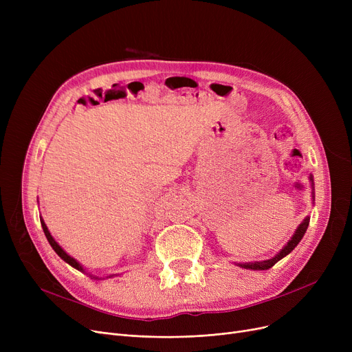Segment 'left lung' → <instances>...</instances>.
<instances>
[{
	"label": "left lung",
	"instance_id": "obj_1",
	"mask_svg": "<svg viewBox=\"0 0 352 352\" xmlns=\"http://www.w3.org/2000/svg\"><path fill=\"white\" fill-rule=\"evenodd\" d=\"M309 179H311V182H312V188H314V181H312V177H309ZM312 197H314V192H312ZM308 224H309V217H307L302 223L300 224V227H298V230L295 231V234H294V236L291 238V241L278 252L276 254L274 258H271V260H265V261H260V263H245V264H239V267H243V268H251V270H268V268H271L272 265H275L276 263H278L281 258H284L285 255H288L295 247L298 245V243L301 241L302 239V236H304V234H305V231H307V228H308Z\"/></svg>",
	"mask_w": 352,
	"mask_h": 352
}]
</instances>
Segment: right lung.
Returning a JSON list of instances; mask_svg holds the SVG:
<instances>
[{"label":"right lung","instance_id":"1","mask_svg":"<svg viewBox=\"0 0 352 352\" xmlns=\"http://www.w3.org/2000/svg\"><path fill=\"white\" fill-rule=\"evenodd\" d=\"M41 226H43V230H44V234H45V236H47V239H48V243H50V245L52 247V250L55 251V252H57L61 258H63V260L65 261V263H68L71 267H74V268H77V270H80V271H82V267L76 261V260H74V258H71L57 243H55V239L51 236V234H50V231H48V228H47V226H45V223H44V221L41 219Z\"/></svg>","mask_w":352,"mask_h":352}]
</instances>
